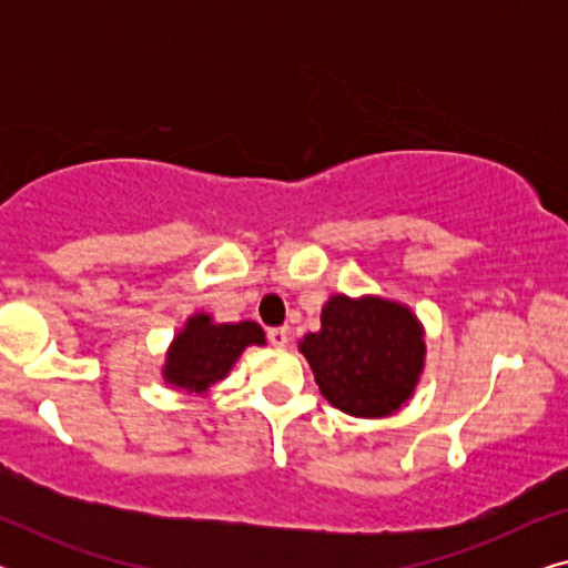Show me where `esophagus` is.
Here are the masks:
<instances>
[{
	"label": "esophagus",
	"mask_w": 568,
	"mask_h": 568,
	"mask_svg": "<svg viewBox=\"0 0 568 568\" xmlns=\"http://www.w3.org/2000/svg\"><path fill=\"white\" fill-rule=\"evenodd\" d=\"M268 344L276 346V348H284L286 341H290V331L286 328H268Z\"/></svg>",
	"instance_id": "obj_1"
}]
</instances>
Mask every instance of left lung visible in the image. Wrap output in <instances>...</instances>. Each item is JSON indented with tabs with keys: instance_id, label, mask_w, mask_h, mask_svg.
I'll list each match as a JSON object with an SVG mask.
<instances>
[{
	"instance_id": "left-lung-1",
	"label": "left lung",
	"mask_w": 568,
	"mask_h": 568,
	"mask_svg": "<svg viewBox=\"0 0 568 568\" xmlns=\"http://www.w3.org/2000/svg\"><path fill=\"white\" fill-rule=\"evenodd\" d=\"M323 398L356 418H385L414 395L424 372V325L410 307L333 294L321 331L300 341Z\"/></svg>"
}]
</instances>
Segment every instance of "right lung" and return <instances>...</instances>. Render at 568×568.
<instances>
[{
	"instance_id": "add662e5",
	"label": "right lung",
	"mask_w": 568,
	"mask_h": 568,
	"mask_svg": "<svg viewBox=\"0 0 568 568\" xmlns=\"http://www.w3.org/2000/svg\"><path fill=\"white\" fill-rule=\"evenodd\" d=\"M266 344V333L258 323H214L212 315L196 313L185 321L165 354L162 377L181 390L206 395L230 375L240 354L247 346Z\"/></svg>"
}]
</instances>
